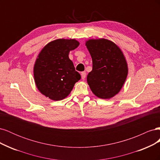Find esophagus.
<instances>
[{
    "instance_id": "1",
    "label": "esophagus",
    "mask_w": 160,
    "mask_h": 160,
    "mask_svg": "<svg viewBox=\"0 0 160 160\" xmlns=\"http://www.w3.org/2000/svg\"><path fill=\"white\" fill-rule=\"evenodd\" d=\"M81 75L82 79H85V77H86V72H84V71L83 72H81Z\"/></svg>"
}]
</instances>
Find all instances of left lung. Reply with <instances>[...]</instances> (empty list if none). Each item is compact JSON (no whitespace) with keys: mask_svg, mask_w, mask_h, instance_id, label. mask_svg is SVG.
Returning <instances> with one entry per match:
<instances>
[{"mask_svg":"<svg viewBox=\"0 0 160 160\" xmlns=\"http://www.w3.org/2000/svg\"><path fill=\"white\" fill-rule=\"evenodd\" d=\"M85 45L93 62V69L87 77L91 90L99 98H113L122 88L128 73L122 50L105 38L89 39Z\"/></svg>","mask_w":160,"mask_h":160,"instance_id":"1","label":"left lung"}]
</instances>
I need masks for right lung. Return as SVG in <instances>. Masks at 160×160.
Wrapping results in <instances>:
<instances>
[{
	"mask_svg": "<svg viewBox=\"0 0 160 160\" xmlns=\"http://www.w3.org/2000/svg\"><path fill=\"white\" fill-rule=\"evenodd\" d=\"M79 42L59 38L48 43L41 50L34 66V79L38 91L47 98L60 101L68 96L81 75L69 58Z\"/></svg>",
	"mask_w": 160,
	"mask_h": 160,
	"instance_id": "right-lung-1",
	"label": "right lung"
}]
</instances>
